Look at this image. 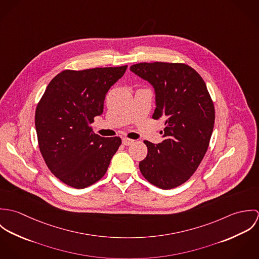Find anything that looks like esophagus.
Masks as SVG:
<instances>
[{
  "label": "esophagus",
  "instance_id": "obj_1",
  "mask_svg": "<svg viewBox=\"0 0 259 259\" xmlns=\"http://www.w3.org/2000/svg\"><path fill=\"white\" fill-rule=\"evenodd\" d=\"M134 142H135V141L130 140V139H126V138L122 139V144H123L124 146H131V145H133V144H134Z\"/></svg>",
  "mask_w": 259,
  "mask_h": 259
}]
</instances>
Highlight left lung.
Here are the masks:
<instances>
[{
    "mask_svg": "<svg viewBox=\"0 0 259 259\" xmlns=\"http://www.w3.org/2000/svg\"><path fill=\"white\" fill-rule=\"evenodd\" d=\"M131 71L154 88L153 119H164L163 141L148 147L140 170L151 185L162 189L185 184L194 174L209 146L215 112L199 74L182 63H140Z\"/></svg>",
    "mask_w": 259,
    "mask_h": 259,
    "instance_id": "left-lung-1",
    "label": "left lung"
}]
</instances>
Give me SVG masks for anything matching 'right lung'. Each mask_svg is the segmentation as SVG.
Returning <instances> with one entry per match:
<instances>
[{
    "instance_id": "obj_1",
    "label": "right lung",
    "mask_w": 259,
    "mask_h": 259,
    "mask_svg": "<svg viewBox=\"0 0 259 259\" xmlns=\"http://www.w3.org/2000/svg\"><path fill=\"white\" fill-rule=\"evenodd\" d=\"M126 68L66 70L48 84L35 114L37 143L49 169L64 184L84 188L106 175L121 140L95 134L91 123Z\"/></svg>"
}]
</instances>
